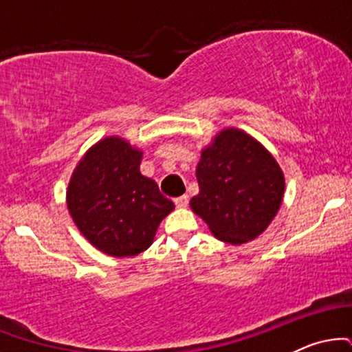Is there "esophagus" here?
<instances>
[{"mask_svg":"<svg viewBox=\"0 0 352 352\" xmlns=\"http://www.w3.org/2000/svg\"><path fill=\"white\" fill-rule=\"evenodd\" d=\"M173 204H175V207L185 208V207H187V205H188V195L177 197V199H173Z\"/></svg>","mask_w":352,"mask_h":352,"instance_id":"1","label":"esophagus"}]
</instances>
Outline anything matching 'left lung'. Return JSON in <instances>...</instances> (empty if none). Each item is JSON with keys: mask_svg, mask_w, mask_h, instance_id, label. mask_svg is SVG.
<instances>
[{"mask_svg": "<svg viewBox=\"0 0 352 352\" xmlns=\"http://www.w3.org/2000/svg\"><path fill=\"white\" fill-rule=\"evenodd\" d=\"M200 193L190 207L218 240H253L276 215L285 192L280 165L260 142L238 129L220 132L197 165Z\"/></svg>", "mask_w": 352, "mask_h": 352, "instance_id": "8db88e82", "label": "left lung"}]
</instances>
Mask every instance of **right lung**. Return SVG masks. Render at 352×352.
Segmentation results:
<instances>
[{
    "label": "right lung",
    "mask_w": 352,
    "mask_h": 352,
    "mask_svg": "<svg viewBox=\"0 0 352 352\" xmlns=\"http://www.w3.org/2000/svg\"><path fill=\"white\" fill-rule=\"evenodd\" d=\"M140 159L142 152L109 137L84 155L67 188V208L80 233L112 256L147 250L173 210L155 182L140 173Z\"/></svg>",
    "instance_id": "right-lung-1"
}]
</instances>
